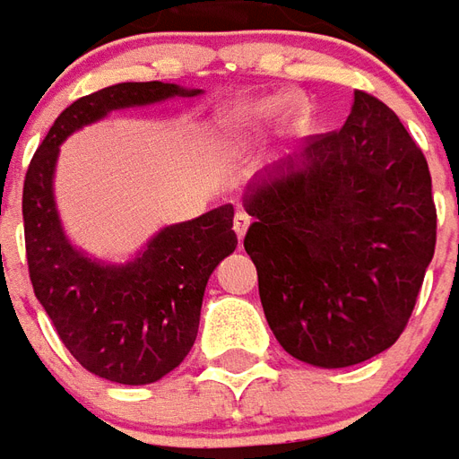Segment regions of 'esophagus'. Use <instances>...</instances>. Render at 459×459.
<instances>
[{"mask_svg":"<svg viewBox=\"0 0 459 459\" xmlns=\"http://www.w3.org/2000/svg\"><path fill=\"white\" fill-rule=\"evenodd\" d=\"M250 226V216L246 213V211H236V216H233V230H236V236L238 238H243L246 236V230H248Z\"/></svg>","mask_w":459,"mask_h":459,"instance_id":"34e87169","label":"esophagus"}]
</instances>
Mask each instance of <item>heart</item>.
I'll list each match as a JSON object with an SVG mask.
<instances>
[{
    "label": "heart",
    "instance_id": "b5f03b06",
    "mask_svg": "<svg viewBox=\"0 0 459 459\" xmlns=\"http://www.w3.org/2000/svg\"><path fill=\"white\" fill-rule=\"evenodd\" d=\"M278 110L280 103H275V100L248 105V108H236V110L229 115L226 125H229V127H236V130H243V127H250V125H255V122L268 120V117H273Z\"/></svg>",
    "mask_w": 459,
    "mask_h": 459
}]
</instances>
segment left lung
Returning <instances> with one entry per match:
<instances>
[{"mask_svg":"<svg viewBox=\"0 0 459 459\" xmlns=\"http://www.w3.org/2000/svg\"><path fill=\"white\" fill-rule=\"evenodd\" d=\"M302 160L246 196L255 223L243 246L282 349L325 368L361 364L403 334L423 288L437 236L430 169L394 110L364 91Z\"/></svg>","mask_w":459,"mask_h":459,"instance_id":"1","label":"left lung"}]
</instances>
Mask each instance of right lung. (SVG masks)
<instances>
[{"label": "right lung", "instance_id": "right-lung-1", "mask_svg": "<svg viewBox=\"0 0 459 459\" xmlns=\"http://www.w3.org/2000/svg\"><path fill=\"white\" fill-rule=\"evenodd\" d=\"M196 93L150 81L83 95L56 117L26 169L22 211L34 295L75 361L115 384H154L189 354L209 275L238 246L233 206L164 229L130 265L95 263L65 240L58 223L51 191L58 144L117 108Z\"/></svg>", "mask_w": 459, "mask_h": 459}]
</instances>
